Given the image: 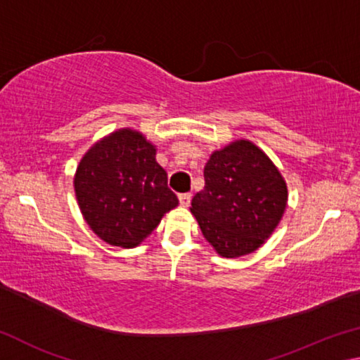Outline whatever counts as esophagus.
<instances>
[{"mask_svg": "<svg viewBox=\"0 0 360 360\" xmlns=\"http://www.w3.org/2000/svg\"><path fill=\"white\" fill-rule=\"evenodd\" d=\"M191 200H192V195L191 193H181L179 195L181 206H188V205H191Z\"/></svg>", "mask_w": 360, "mask_h": 360, "instance_id": "esophagus-1", "label": "esophagus"}]
</instances>
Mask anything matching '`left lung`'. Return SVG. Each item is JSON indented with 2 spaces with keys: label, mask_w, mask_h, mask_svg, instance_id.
<instances>
[{
  "label": "left lung",
  "mask_w": 360,
  "mask_h": 360,
  "mask_svg": "<svg viewBox=\"0 0 360 360\" xmlns=\"http://www.w3.org/2000/svg\"><path fill=\"white\" fill-rule=\"evenodd\" d=\"M285 205L288 186L275 163L254 143L238 139L211 154L191 212L216 252L235 259L270 238Z\"/></svg>",
  "instance_id": "1"
}]
</instances>
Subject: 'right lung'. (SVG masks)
<instances>
[{
    "label": "right lung",
    "instance_id": "right-lung-1",
    "mask_svg": "<svg viewBox=\"0 0 360 360\" xmlns=\"http://www.w3.org/2000/svg\"><path fill=\"white\" fill-rule=\"evenodd\" d=\"M143 133L120 129L90 148L75 174L76 198L89 227L108 245L135 248L179 203Z\"/></svg>",
    "mask_w": 360,
    "mask_h": 360
}]
</instances>
